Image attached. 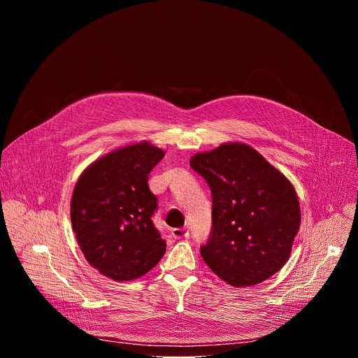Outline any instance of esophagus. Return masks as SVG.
I'll list each match as a JSON object with an SVG mask.
<instances>
[{
  "label": "esophagus",
  "mask_w": 358,
  "mask_h": 358,
  "mask_svg": "<svg viewBox=\"0 0 358 358\" xmlns=\"http://www.w3.org/2000/svg\"><path fill=\"white\" fill-rule=\"evenodd\" d=\"M171 235H173V238L180 239V238H187L189 235V232L187 228H174L171 231Z\"/></svg>",
  "instance_id": "34e87169"
}]
</instances>
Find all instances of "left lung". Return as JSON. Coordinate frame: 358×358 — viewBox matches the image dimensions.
<instances>
[{"label":"left lung","instance_id":"obj_1","mask_svg":"<svg viewBox=\"0 0 358 358\" xmlns=\"http://www.w3.org/2000/svg\"><path fill=\"white\" fill-rule=\"evenodd\" d=\"M213 195V228L199 250L231 286L258 285L287 262L300 227L290 181L252 147L221 144L191 159Z\"/></svg>","mask_w":358,"mask_h":358}]
</instances>
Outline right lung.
Here are the masks:
<instances>
[{
    "label": "right lung",
    "mask_w": 358,
    "mask_h": 358,
    "mask_svg": "<svg viewBox=\"0 0 358 358\" xmlns=\"http://www.w3.org/2000/svg\"><path fill=\"white\" fill-rule=\"evenodd\" d=\"M164 151L147 141L115 150L78 180L71 220L86 261L113 280H133L155 268L166 239L152 224L157 196L148 174Z\"/></svg>",
    "instance_id": "1"
}]
</instances>
